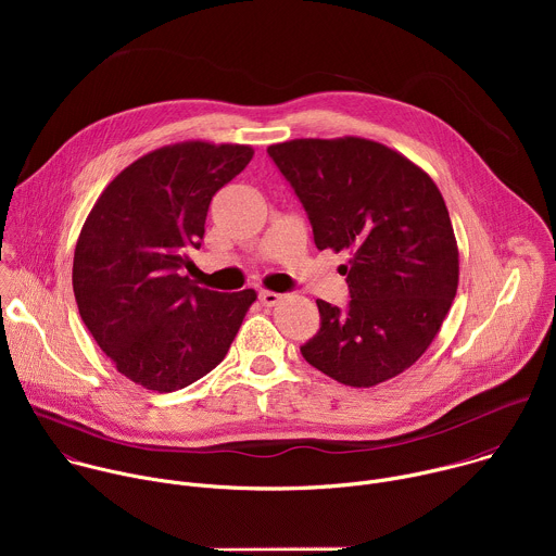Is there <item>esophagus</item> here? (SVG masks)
Segmentation results:
<instances>
[{
  "instance_id": "1",
  "label": "esophagus",
  "mask_w": 556,
  "mask_h": 556,
  "mask_svg": "<svg viewBox=\"0 0 556 556\" xmlns=\"http://www.w3.org/2000/svg\"><path fill=\"white\" fill-rule=\"evenodd\" d=\"M281 299H283V296H281L279 292H273V290H262V292H260V301H262L264 305H268V307L277 305Z\"/></svg>"
}]
</instances>
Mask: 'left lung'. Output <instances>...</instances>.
Returning <instances> with one entry per match:
<instances>
[{
	"label": "left lung",
	"mask_w": 556,
	"mask_h": 556,
	"mask_svg": "<svg viewBox=\"0 0 556 556\" xmlns=\"http://www.w3.org/2000/svg\"><path fill=\"white\" fill-rule=\"evenodd\" d=\"M268 153L301 200L319 251H348L350 303L319 299L321 330L301 354L350 387L409 369L433 343L459 281L444 198L407 155L376 140L294 138Z\"/></svg>",
	"instance_id": "1"
}]
</instances>
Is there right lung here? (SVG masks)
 Segmentation results:
<instances>
[{"label":"right lung","instance_id":"add662e5","mask_svg":"<svg viewBox=\"0 0 556 556\" xmlns=\"http://www.w3.org/2000/svg\"><path fill=\"white\" fill-rule=\"evenodd\" d=\"M253 153L208 140L153 149L103 189L78 235V314L116 369L144 389L169 393L206 376L257 299L253 288L215 292L182 275L213 195Z\"/></svg>","mask_w":556,"mask_h":556}]
</instances>
